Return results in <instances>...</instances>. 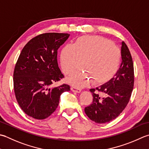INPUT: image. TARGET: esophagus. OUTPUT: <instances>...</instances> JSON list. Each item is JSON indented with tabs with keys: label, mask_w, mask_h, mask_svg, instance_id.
<instances>
[{
	"label": "esophagus",
	"mask_w": 149,
	"mask_h": 149,
	"mask_svg": "<svg viewBox=\"0 0 149 149\" xmlns=\"http://www.w3.org/2000/svg\"><path fill=\"white\" fill-rule=\"evenodd\" d=\"M71 90L72 92H76V93H80L81 92V90L80 88H78L75 86H72L71 88Z\"/></svg>",
	"instance_id": "obj_1"
}]
</instances>
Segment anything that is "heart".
I'll return each instance as SVG.
<instances>
[{"instance_id":"1","label":"heart","mask_w":149,"mask_h":149,"mask_svg":"<svg viewBox=\"0 0 149 149\" xmlns=\"http://www.w3.org/2000/svg\"><path fill=\"white\" fill-rule=\"evenodd\" d=\"M120 59V51L117 46L98 36L79 37L74 45L67 44L64 46L60 54L61 69L66 75L80 67L82 61L87 72L77 71L68 78L70 83L77 87L88 84L90 75L95 83L106 82L117 72Z\"/></svg>"}]
</instances>
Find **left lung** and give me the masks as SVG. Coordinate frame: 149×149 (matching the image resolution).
I'll use <instances>...</instances> for the list:
<instances>
[{
  "instance_id": "1",
  "label": "left lung",
  "mask_w": 149,
  "mask_h": 149,
  "mask_svg": "<svg viewBox=\"0 0 149 149\" xmlns=\"http://www.w3.org/2000/svg\"><path fill=\"white\" fill-rule=\"evenodd\" d=\"M121 63L114 77L95 89L92 88L93 102L84 112L97 123H108L123 112L130 100L134 75L132 56L127 46L121 42Z\"/></svg>"
}]
</instances>
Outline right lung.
Wrapping results in <instances>:
<instances>
[{
  "instance_id": "right-lung-1",
  "label": "right lung",
  "mask_w": 149,
  "mask_h": 149,
  "mask_svg": "<svg viewBox=\"0 0 149 149\" xmlns=\"http://www.w3.org/2000/svg\"><path fill=\"white\" fill-rule=\"evenodd\" d=\"M70 34L47 33L29 41L17 60L13 86L21 109L30 117L44 119L58 107L61 95L70 90L68 84L52 87L64 75L57 63V49Z\"/></svg>"
}]
</instances>
